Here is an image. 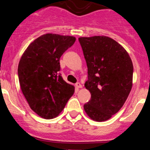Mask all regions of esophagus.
Returning <instances> with one entry per match:
<instances>
[{
    "mask_svg": "<svg viewBox=\"0 0 150 150\" xmlns=\"http://www.w3.org/2000/svg\"><path fill=\"white\" fill-rule=\"evenodd\" d=\"M76 88H82L81 83H76Z\"/></svg>",
    "mask_w": 150,
    "mask_h": 150,
    "instance_id": "34e87169",
    "label": "esophagus"
}]
</instances>
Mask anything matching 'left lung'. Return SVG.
<instances>
[{"mask_svg":"<svg viewBox=\"0 0 150 150\" xmlns=\"http://www.w3.org/2000/svg\"><path fill=\"white\" fill-rule=\"evenodd\" d=\"M88 67L85 87L91 99L84 110L91 120L106 121L120 110L132 87L133 64L122 46L105 36L79 38Z\"/></svg>","mask_w":150,"mask_h":150,"instance_id":"left-lung-1","label":"left lung"}]
</instances>
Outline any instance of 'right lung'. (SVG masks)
I'll return each mask as SVG.
<instances>
[{"instance_id":"add662e5","label":"right lung","mask_w":150,"mask_h":150,"mask_svg":"<svg viewBox=\"0 0 150 150\" xmlns=\"http://www.w3.org/2000/svg\"><path fill=\"white\" fill-rule=\"evenodd\" d=\"M76 38L46 34L30 43L18 64L21 89L33 111L46 120L53 119L63 110L74 87L60 74V58L73 46Z\"/></svg>"}]
</instances>
